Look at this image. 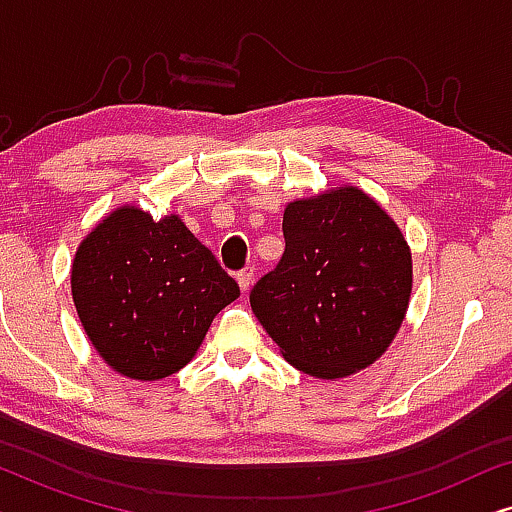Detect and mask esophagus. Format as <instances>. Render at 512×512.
I'll return each instance as SVG.
<instances>
[{"mask_svg":"<svg viewBox=\"0 0 512 512\" xmlns=\"http://www.w3.org/2000/svg\"><path fill=\"white\" fill-rule=\"evenodd\" d=\"M251 282H254V268H251V265H249V268H244L242 272H237V284H240L242 293L249 291Z\"/></svg>","mask_w":512,"mask_h":512,"instance_id":"obj_1","label":"esophagus"}]
</instances>
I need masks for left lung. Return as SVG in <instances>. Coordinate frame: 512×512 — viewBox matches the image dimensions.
I'll return each mask as SVG.
<instances>
[{
  "mask_svg": "<svg viewBox=\"0 0 512 512\" xmlns=\"http://www.w3.org/2000/svg\"><path fill=\"white\" fill-rule=\"evenodd\" d=\"M286 249L249 293L251 310L293 368L338 380L394 342L412 293V254L396 221L356 186L284 209Z\"/></svg>",
  "mask_w": 512,
  "mask_h": 512,
  "instance_id": "obj_1",
  "label": "left lung"
}]
</instances>
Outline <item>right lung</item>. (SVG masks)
I'll list each match as a JSON object with an SVG mask.
<instances>
[{"label": "right lung", "mask_w": 512, "mask_h": 512, "mask_svg": "<svg viewBox=\"0 0 512 512\" xmlns=\"http://www.w3.org/2000/svg\"><path fill=\"white\" fill-rule=\"evenodd\" d=\"M240 286L179 214L116 207L76 247L72 298L104 363L139 382L163 380L193 359Z\"/></svg>", "instance_id": "add662e5"}]
</instances>
